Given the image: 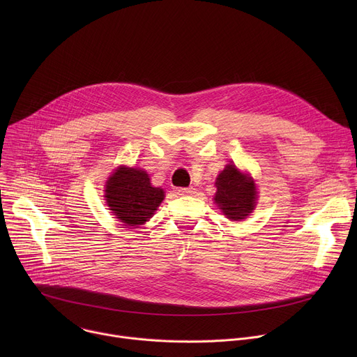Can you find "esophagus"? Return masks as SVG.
Returning <instances> with one entry per match:
<instances>
[{
	"label": "esophagus",
	"mask_w": 357,
	"mask_h": 357,
	"mask_svg": "<svg viewBox=\"0 0 357 357\" xmlns=\"http://www.w3.org/2000/svg\"><path fill=\"white\" fill-rule=\"evenodd\" d=\"M196 192V189L195 188H181V189H178V193L179 195H182V196H189V195H193Z\"/></svg>",
	"instance_id": "34e87169"
}]
</instances>
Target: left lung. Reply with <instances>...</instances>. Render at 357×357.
Returning <instances> with one entry per match:
<instances>
[{
	"mask_svg": "<svg viewBox=\"0 0 357 357\" xmlns=\"http://www.w3.org/2000/svg\"><path fill=\"white\" fill-rule=\"evenodd\" d=\"M215 185L218 188L213 197L215 203L227 219L240 222L256 208V183L248 174L241 172L236 165H226L218 175Z\"/></svg>",
	"mask_w": 357,
	"mask_h": 357,
	"instance_id": "8db88e82",
	"label": "left lung"
}]
</instances>
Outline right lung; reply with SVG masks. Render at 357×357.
<instances>
[{
  "label": "right lung",
  "mask_w": 357,
  "mask_h": 357,
  "mask_svg": "<svg viewBox=\"0 0 357 357\" xmlns=\"http://www.w3.org/2000/svg\"><path fill=\"white\" fill-rule=\"evenodd\" d=\"M105 197L107 205L126 227L144 225L161 205L164 189L151 185L144 169L119 167L106 182Z\"/></svg>",
  "instance_id": "add662e5"
}]
</instances>
